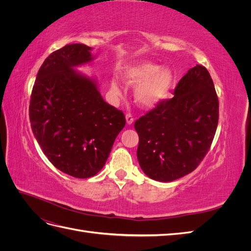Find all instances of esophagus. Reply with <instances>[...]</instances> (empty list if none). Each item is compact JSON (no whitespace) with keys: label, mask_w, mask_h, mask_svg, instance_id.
Returning a JSON list of instances; mask_svg holds the SVG:
<instances>
[{"label":"esophagus","mask_w":251,"mask_h":251,"mask_svg":"<svg viewBox=\"0 0 251 251\" xmlns=\"http://www.w3.org/2000/svg\"><path fill=\"white\" fill-rule=\"evenodd\" d=\"M126 125H128V126L132 125L134 123V117H133L132 114L127 113L126 115Z\"/></svg>","instance_id":"1"}]
</instances>
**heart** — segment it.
<instances>
[{
    "mask_svg": "<svg viewBox=\"0 0 251 251\" xmlns=\"http://www.w3.org/2000/svg\"><path fill=\"white\" fill-rule=\"evenodd\" d=\"M123 80L127 85H135L134 98L143 108H154L169 97L174 87L175 75L170 68L143 60L126 66L123 74ZM113 94L120 95L121 91L115 80L110 85Z\"/></svg>",
    "mask_w": 251,
    "mask_h": 251,
    "instance_id": "1",
    "label": "heart"
}]
</instances>
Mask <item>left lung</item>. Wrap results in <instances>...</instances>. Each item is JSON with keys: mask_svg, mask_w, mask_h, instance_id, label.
<instances>
[{"mask_svg": "<svg viewBox=\"0 0 251 251\" xmlns=\"http://www.w3.org/2000/svg\"><path fill=\"white\" fill-rule=\"evenodd\" d=\"M219 120V100L206 68L180 79L170 100L136 120L137 158L151 179L171 182L192 173L208 151Z\"/></svg>", "mask_w": 251, "mask_h": 251, "instance_id": "8db88e82", "label": "left lung"}]
</instances>
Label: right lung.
Here are the masks:
<instances>
[{
    "label": "right lung",
    "instance_id": "add662e5",
    "mask_svg": "<svg viewBox=\"0 0 251 251\" xmlns=\"http://www.w3.org/2000/svg\"><path fill=\"white\" fill-rule=\"evenodd\" d=\"M91 51L72 44L51 53L36 75L29 105L44 154L56 169L80 179L103 168L126 126L124 113L104 101L97 79L76 70L93 62Z\"/></svg>",
    "mask_w": 251,
    "mask_h": 251
}]
</instances>
